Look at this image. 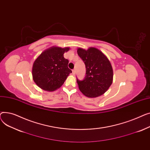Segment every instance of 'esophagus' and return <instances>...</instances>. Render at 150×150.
<instances>
[{
	"instance_id": "esophagus-1",
	"label": "esophagus",
	"mask_w": 150,
	"mask_h": 150,
	"mask_svg": "<svg viewBox=\"0 0 150 150\" xmlns=\"http://www.w3.org/2000/svg\"><path fill=\"white\" fill-rule=\"evenodd\" d=\"M72 74H73V75H74V76L76 74V71H75V69H73Z\"/></svg>"
}]
</instances>
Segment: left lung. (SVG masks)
<instances>
[{
  "label": "left lung",
  "mask_w": 150,
  "mask_h": 150,
  "mask_svg": "<svg viewBox=\"0 0 150 150\" xmlns=\"http://www.w3.org/2000/svg\"><path fill=\"white\" fill-rule=\"evenodd\" d=\"M77 54L85 65L86 76L77 82L80 91L88 98H96L106 92L112 83L113 71L110 60L102 51L91 47L79 48Z\"/></svg>",
  "instance_id": "8db88e82"
}]
</instances>
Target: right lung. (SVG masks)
Segmentation results:
<instances>
[{
    "label": "right lung",
    "instance_id": "add662e5",
    "mask_svg": "<svg viewBox=\"0 0 150 150\" xmlns=\"http://www.w3.org/2000/svg\"><path fill=\"white\" fill-rule=\"evenodd\" d=\"M69 47H51L42 52L33 65V79L43 90L53 91L62 85L72 71L68 67L69 61L64 54Z\"/></svg>",
    "mask_w": 150,
    "mask_h": 150
}]
</instances>
